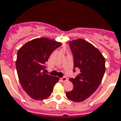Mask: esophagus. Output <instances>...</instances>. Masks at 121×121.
Here are the masks:
<instances>
[{
    "mask_svg": "<svg viewBox=\"0 0 121 121\" xmlns=\"http://www.w3.org/2000/svg\"><path fill=\"white\" fill-rule=\"evenodd\" d=\"M67 80V78L65 77H63V78H61V81L63 82H65Z\"/></svg>",
    "mask_w": 121,
    "mask_h": 121,
    "instance_id": "1",
    "label": "esophagus"
}]
</instances>
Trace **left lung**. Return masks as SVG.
<instances>
[{
	"label": "left lung",
	"mask_w": 121,
	"mask_h": 121,
	"mask_svg": "<svg viewBox=\"0 0 121 121\" xmlns=\"http://www.w3.org/2000/svg\"><path fill=\"white\" fill-rule=\"evenodd\" d=\"M69 44L74 56V69L78 68L80 73L75 78L69 79L74 88L65 95L71 101L82 102L99 86L105 71V59L95 46L84 39L74 40Z\"/></svg>",
	"instance_id": "8db88e82"
}]
</instances>
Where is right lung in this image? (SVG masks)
Wrapping results in <instances>:
<instances>
[{
    "instance_id": "1",
    "label": "right lung",
    "mask_w": 121,
    "mask_h": 121,
    "mask_svg": "<svg viewBox=\"0 0 121 121\" xmlns=\"http://www.w3.org/2000/svg\"><path fill=\"white\" fill-rule=\"evenodd\" d=\"M61 43L47 38H37L29 41L17 52L16 61L20 84L25 92L36 100L51 95L59 78L45 73V63Z\"/></svg>"
}]
</instances>
